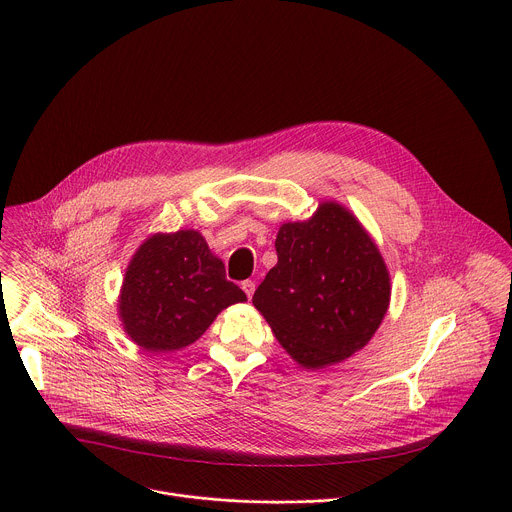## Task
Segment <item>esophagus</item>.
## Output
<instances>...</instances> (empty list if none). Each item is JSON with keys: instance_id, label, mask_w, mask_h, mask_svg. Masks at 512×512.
Listing matches in <instances>:
<instances>
[{"instance_id": "obj_1", "label": "esophagus", "mask_w": 512, "mask_h": 512, "mask_svg": "<svg viewBox=\"0 0 512 512\" xmlns=\"http://www.w3.org/2000/svg\"><path fill=\"white\" fill-rule=\"evenodd\" d=\"M241 287H243V291L247 294V298L251 300L253 298V291H255V281H251V279H245L243 283H241Z\"/></svg>"}]
</instances>
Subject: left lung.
I'll use <instances>...</instances> for the list:
<instances>
[{"mask_svg": "<svg viewBox=\"0 0 512 512\" xmlns=\"http://www.w3.org/2000/svg\"><path fill=\"white\" fill-rule=\"evenodd\" d=\"M275 251L277 265L253 306L291 358L322 369L373 338L389 308L391 277L350 210L322 202L308 221L279 227Z\"/></svg>", "mask_w": 512, "mask_h": 512, "instance_id": "left-lung-1", "label": "left lung"}]
</instances>
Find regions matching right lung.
<instances>
[{
    "mask_svg": "<svg viewBox=\"0 0 512 512\" xmlns=\"http://www.w3.org/2000/svg\"><path fill=\"white\" fill-rule=\"evenodd\" d=\"M198 231L158 233L135 251L123 277L119 318L148 352H174L196 342L225 308L245 302Z\"/></svg>",
    "mask_w": 512,
    "mask_h": 512,
    "instance_id": "add662e5",
    "label": "right lung"
}]
</instances>
